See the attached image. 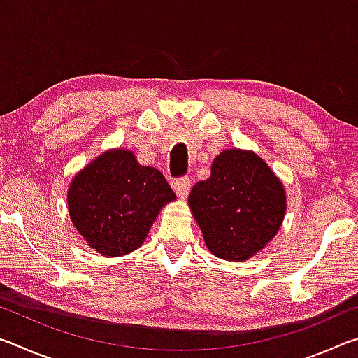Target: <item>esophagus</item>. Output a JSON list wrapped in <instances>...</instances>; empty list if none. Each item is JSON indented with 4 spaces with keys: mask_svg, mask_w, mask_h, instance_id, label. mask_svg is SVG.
<instances>
[{
    "mask_svg": "<svg viewBox=\"0 0 358 358\" xmlns=\"http://www.w3.org/2000/svg\"><path fill=\"white\" fill-rule=\"evenodd\" d=\"M191 186H192L191 177H180L173 181V189L181 199H185L187 194H189Z\"/></svg>",
    "mask_w": 358,
    "mask_h": 358,
    "instance_id": "34e87169",
    "label": "esophagus"
}]
</instances>
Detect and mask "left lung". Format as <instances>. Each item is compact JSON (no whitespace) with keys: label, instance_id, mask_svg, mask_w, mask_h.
I'll return each instance as SVG.
<instances>
[{"label":"left lung","instance_id":"8db88e82","mask_svg":"<svg viewBox=\"0 0 358 358\" xmlns=\"http://www.w3.org/2000/svg\"><path fill=\"white\" fill-rule=\"evenodd\" d=\"M189 207L216 257L243 262L275 237L286 213V192L251 151L216 156L210 178L194 185Z\"/></svg>","mask_w":358,"mask_h":358}]
</instances>
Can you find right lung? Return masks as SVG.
I'll return each instance as SVG.
<instances>
[{
    "label": "right lung",
    "mask_w": 358,
    "mask_h": 358,
    "mask_svg": "<svg viewBox=\"0 0 358 358\" xmlns=\"http://www.w3.org/2000/svg\"><path fill=\"white\" fill-rule=\"evenodd\" d=\"M173 199L159 171L138 164L131 151L113 150L76 175L68 207L88 245L117 257L143 243L161 207Z\"/></svg>",
    "instance_id": "1"
}]
</instances>
